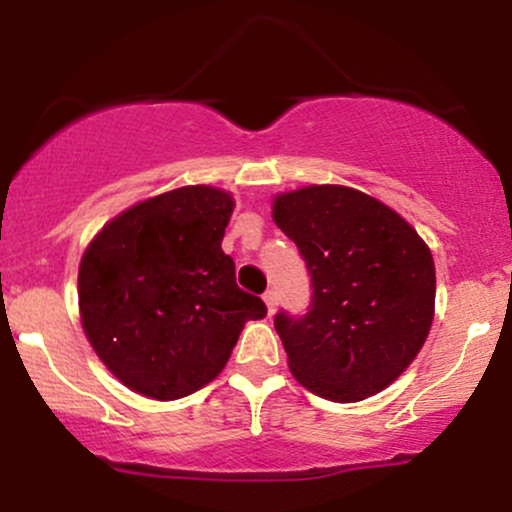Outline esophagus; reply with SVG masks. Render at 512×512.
<instances>
[{
	"mask_svg": "<svg viewBox=\"0 0 512 512\" xmlns=\"http://www.w3.org/2000/svg\"><path fill=\"white\" fill-rule=\"evenodd\" d=\"M264 305H267V313L269 315H274V310H276V305H279V298H276V291L274 289H269V291H264Z\"/></svg>",
	"mask_w": 512,
	"mask_h": 512,
	"instance_id": "34e87169",
	"label": "esophagus"
}]
</instances>
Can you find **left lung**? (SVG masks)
<instances>
[{
    "label": "left lung",
    "mask_w": 512,
    "mask_h": 512,
    "mask_svg": "<svg viewBox=\"0 0 512 512\" xmlns=\"http://www.w3.org/2000/svg\"><path fill=\"white\" fill-rule=\"evenodd\" d=\"M274 221L313 286L308 313L274 317L293 378L332 402H361L395 383L433 322L428 245L397 211L342 185L284 192Z\"/></svg>",
    "instance_id": "1"
}]
</instances>
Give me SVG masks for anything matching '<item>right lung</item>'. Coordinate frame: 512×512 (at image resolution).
Masks as SVG:
<instances>
[{"mask_svg":"<svg viewBox=\"0 0 512 512\" xmlns=\"http://www.w3.org/2000/svg\"><path fill=\"white\" fill-rule=\"evenodd\" d=\"M233 197L187 185L134 204L79 264L81 325L105 368L151 399H180L221 373L245 322L267 315L221 250Z\"/></svg>","mask_w":512,"mask_h":512,"instance_id":"add662e5","label":"right lung"}]
</instances>
